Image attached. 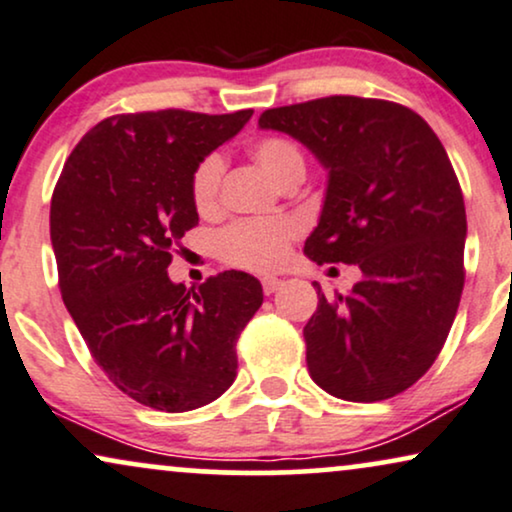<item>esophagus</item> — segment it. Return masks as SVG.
Wrapping results in <instances>:
<instances>
[{"label": "esophagus", "mask_w": 512, "mask_h": 512, "mask_svg": "<svg viewBox=\"0 0 512 512\" xmlns=\"http://www.w3.org/2000/svg\"><path fill=\"white\" fill-rule=\"evenodd\" d=\"M281 286H283L281 278H276V276H264V278H262V290H264V293H267V295L276 293V290L281 288Z\"/></svg>", "instance_id": "1"}]
</instances>
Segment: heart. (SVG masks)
Here are the masks:
<instances>
[{"instance_id":"obj_1","label":"heart","mask_w":512,"mask_h":512,"mask_svg":"<svg viewBox=\"0 0 512 512\" xmlns=\"http://www.w3.org/2000/svg\"><path fill=\"white\" fill-rule=\"evenodd\" d=\"M250 155L276 184L302 181L307 172V158L297 141L269 134L250 144ZM224 179V158L219 153L205 155L191 174V198L200 215H215L219 208V191ZM293 219H243L231 224L217 238V252L226 264L269 271L288 257L290 241L297 236Z\"/></svg>"}]
</instances>
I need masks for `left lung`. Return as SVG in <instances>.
Listing matches in <instances>:
<instances>
[{"label": "left lung", "instance_id": "1", "mask_svg": "<svg viewBox=\"0 0 512 512\" xmlns=\"http://www.w3.org/2000/svg\"><path fill=\"white\" fill-rule=\"evenodd\" d=\"M262 129L286 132L328 170L316 264H357L349 295L326 297L304 326L309 375L347 401L404 392L435 364L461 302L468 222L442 141L411 108L326 96L269 108Z\"/></svg>", "mask_w": 512, "mask_h": 512}]
</instances>
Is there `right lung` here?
<instances>
[{"label":"right lung","mask_w":512,"mask_h":512,"mask_svg":"<svg viewBox=\"0 0 512 512\" xmlns=\"http://www.w3.org/2000/svg\"><path fill=\"white\" fill-rule=\"evenodd\" d=\"M252 111L127 113L89 129L51 196L58 288L108 380L139 404L181 413L236 378V340L264 300L255 276L172 283V250L198 224L191 174Z\"/></svg>","instance_id":"1"}]
</instances>
